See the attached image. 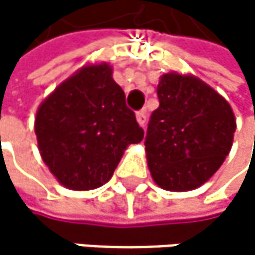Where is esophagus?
<instances>
[{"label":"esophagus","instance_id":"esophagus-1","mask_svg":"<svg viewBox=\"0 0 255 255\" xmlns=\"http://www.w3.org/2000/svg\"><path fill=\"white\" fill-rule=\"evenodd\" d=\"M146 110H139L137 113H136V119H137V122L142 125V127H145V124H146Z\"/></svg>","mask_w":255,"mask_h":255}]
</instances>
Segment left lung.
Segmentation results:
<instances>
[{
  "label": "left lung",
  "instance_id": "8db88e82",
  "mask_svg": "<svg viewBox=\"0 0 255 255\" xmlns=\"http://www.w3.org/2000/svg\"><path fill=\"white\" fill-rule=\"evenodd\" d=\"M159 107L145 136L148 168L168 191L207 182L228 156L236 131L230 104L194 76L168 73L157 84Z\"/></svg>",
  "mask_w": 255,
  "mask_h": 255
}]
</instances>
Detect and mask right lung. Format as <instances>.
Instances as JSON below:
<instances>
[{"label":"right lung","mask_w":255,"mask_h":255,"mask_svg":"<svg viewBox=\"0 0 255 255\" xmlns=\"http://www.w3.org/2000/svg\"><path fill=\"white\" fill-rule=\"evenodd\" d=\"M42 160L70 190H93L113 176L130 143L143 139L109 64L87 65L39 107L35 121Z\"/></svg>","instance_id":"right-lung-1"}]
</instances>
